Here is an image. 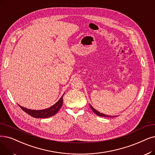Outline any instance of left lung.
Here are the masks:
<instances>
[{
    "label": "left lung",
    "mask_w": 155,
    "mask_h": 155,
    "mask_svg": "<svg viewBox=\"0 0 155 155\" xmlns=\"http://www.w3.org/2000/svg\"><path fill=\"white\" fill-rule=\"evenodd\" d=\"M90 106H91V107L92 110L94 111V113H95V114H96L97 115H98V116H99V117H117V116H110V115H105V114H103V113H100V112H99L98 111H97L96 109H94V107H93L91 104H90Z\"/></svg>",
    "instance_id": "8db88e82"
}]
</instances>
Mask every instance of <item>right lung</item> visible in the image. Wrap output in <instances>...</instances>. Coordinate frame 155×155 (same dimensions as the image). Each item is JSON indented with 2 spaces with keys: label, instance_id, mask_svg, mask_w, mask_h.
<instances>
[{
  "label": "right lung",
  "instance_id": "add662e5",
  "mask_svg": "<svg viewBox=\"0 0 155 155\" xmlns=\"http://www.w3.org/2000/svg\"><path fill=\"white\" fill-rule=\"evenodd\" d=\"M64 95V94H63ZM63 96L59 99L58 101L52 105V106L48 107V108H46L44 110H33L25 108V107L21 106L20 105L19 107L29 115L34 117V118H49L51 117H52L53 115H56L58 113V111L61 108L62 105H63Z\"/></svg>",
  "mask_w": 155,
  "mask_h": 155
}]
</instances>
